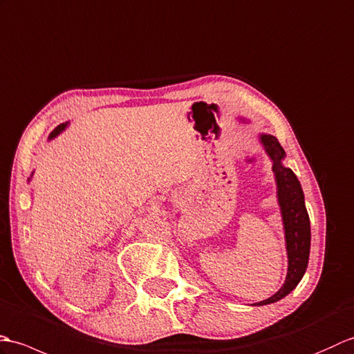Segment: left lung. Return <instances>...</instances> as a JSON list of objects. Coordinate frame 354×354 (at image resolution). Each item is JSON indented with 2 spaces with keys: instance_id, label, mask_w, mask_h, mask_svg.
<instances>
[{
  "instance_id": "8db88e82",
  "label": "left lung",
  "mask_w": 354,
  "mask_h": 354,
  "mask_svg": "<svg viewBox=\"0 0 354 354\" xmlns=\"http://www.w3.org/2000/svg\"><path fill=\"white\" fill-rule=\"evenodd\" d=\"M261 142L265 147L272 160V171L277 183V198L283 219L286 251H288V274L283 286H281L272 297L263 301L254 303L256 306H263L276 303L286 297L292 290L298 281L304 276L309 262L310 251V223L308 210L304 206V194L297 176L281 165L285 159V150L279 144L276 136L261 135Z\"/></svg>"
}]
</instances>
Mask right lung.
I'll return each mask as SVG.
<instances>
[{"label": "right lung", "mask_w": 354, "mask_h": 354, "mask_svg": "<svg viewBox=\"0 0 354 354\" xmlns=\"http://www.w3.org/2000/svg\"><path fill=\"white\" fill-rule=\"evenodd\" d=\"M66 125H68V122H65V124H60V125H57L56 129H54L53 131H51V135H50V139H53L54 136H57L60 131H64L65 129H66Z\"/></svg>", "instance_id": "1"}]
</instances>
